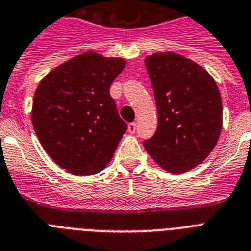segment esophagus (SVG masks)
Listing matches in <instances>:
<instances>
[{
	"instance_id": "esophagus-1",
	"label": "esophagus",
	"mask_w": 251,
	"mask_h": 251,
	"mask_svg": "<svg viewBox=\"0 0 251 251\" xmlns=\"http://www.w3.org/2000/svg\"><path fill=\"white\" fill-rule=\"evenodd\" d=\"M127 131H129L130 134H134V132L136 131V124H135V122H130L129 125H127Z\"/></svg>"
}]
</instances>
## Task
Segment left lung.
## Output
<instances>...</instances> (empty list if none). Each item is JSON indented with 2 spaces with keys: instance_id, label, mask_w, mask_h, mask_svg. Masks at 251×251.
<instances>
[{
  "instance_id": "obj_1",
  "label": "left lung",
  "mask_w": 251,
  "mask_h": 251,
  "mask_svg": "<svg viewBox=\"0 0 251 251\" xmlns=\"http://www.w3.org/2000/svg\"><path fill=\"white\" fill-rule=\"evenodd\" d=\"M144 63L158 115L157 130L144 148L166 172H188L210 154L221 135L219 89L202 67L183 55L156 52Z\"/></svg>"
}]
</instances>
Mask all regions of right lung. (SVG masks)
<instances>
[{"label":"right lung","instance_id":"obj_1","mask_svg":"<svg viewBox=\"0 0 251 251\" xmlns=\"http://www.w3.org/2000/svg\"><path fill=\"white\" fill-rule=\"evenodd\" d=\"M125 66L121 58L89 51L54 68L40 82L32 124L40 143L60 168L91 175L113 157L127 125L109 87Z\"/></svg>","mask_w":251,"mask_h":251}]
</instances>
